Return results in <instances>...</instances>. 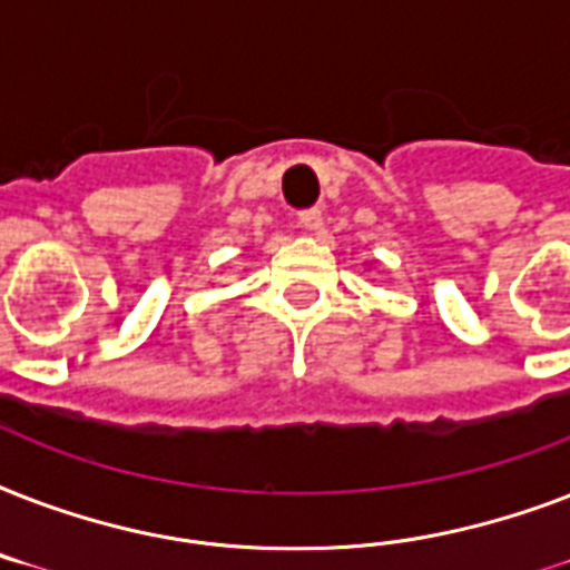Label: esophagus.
I'll list each match as a JSON object with an SVG mask.
<instances>
[{"instance_id":"obj_1","label":"esophagus","mask_w":570,"mask_h":570,"mask_svg":"<svg viewBox=\"0 0 570 570\" xmlns=\"http://www.w3.org/2000/svg\"><path fill=\"white\" fill-rule=\"evenodd\" d=\"M298 222H302L304 230H320V227H322V209H320V206L302 209V213H298Z\"/></svg>"}]
</instances>
